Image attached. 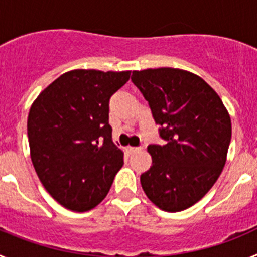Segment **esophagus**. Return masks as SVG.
<instances>
[{"instance_id":"esophagus-1","label":"esophagus","mask_w":257,"mask_h":257,"mask_svg":"<svg viewBox=\"0 0 257 257\" xmlns=\"http://www.w3.org/2000/svg\"><path fill=\"white\" fill-rule=\"evenodd\" d=\"M140 149H142L140 147H127V152H128L130 154L136 153V152H139Z\"/></svg>"}]
</instances>
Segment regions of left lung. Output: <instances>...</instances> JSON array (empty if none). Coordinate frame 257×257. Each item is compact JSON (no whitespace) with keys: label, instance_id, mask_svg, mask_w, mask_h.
Here are the masks:
<instances>
[{"label":"left lung","instance_id":"8db88e82","mask_svg":"<svg viewBox=\"0 0 257 257\" xmlns=\"http://www.w3.org/2000/svg\"><path fill=\"white\" fill-rule=\"evenodd\" d=\"M131 81L148 101L165 140L148 147L152 167L140 176L143 189L161 210H185L205 196L224 169L230 117L219 95L187 70H135Z\"/></svg>","mask_w":257,"mask_h":257}]
</instances>
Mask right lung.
I'll use <instances>...</instances> for the list:
<instances>
[{
	"label": "right lung",
	"mask_w": 257,
	"mask_h": 257,
	"mask_svg": "<svg viewBox=\"0 0 257 257\" xmlns=\"http://www.w3.org/2000/svg\"><path fill=\"white\" fill-rule=\"evenodd\" d=\"M131 72L76 69L61 74L32 105L31 158L45 189L77 212L105 198L123 165L112 142L109 100Z\"/></svg>",
	"instance_id": "right-lung-1"
}]
</instances>
